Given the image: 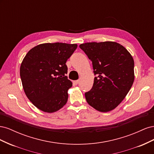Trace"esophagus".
I'll list each match as a JSON object with an SVG mask.
<instances>
[{"label": "esophagus", "mask_w": 154, "mask_h": 154, "mask_svg": "<svg viewBox=\"0 0 154 154\" xmlns=\"http://www.w3.org/2000/svg\"><path fill=\"white\" fill-rule=\"evenodd\" d=\"M79 82H80V80H75V81H74V82H73V83H74V84H75V85L78 84Z\"/></svg>", "instance_id": "1"}]
</instances>
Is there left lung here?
Masks as SVG:
<instances>
[{"label":"left lung","mask_w":154,"mask_h":154,"mask_svg":"<svg viewBox=\"0 0 154 154\" xmlns=\"http://www.w3.org/2000/svg\"><path fill=\"white\" fill-rule=\"evenodd\" d=\"M92 63L94 83L85 92L87 103L101 112L114 109L122 102L134 81V62L122 45L115 42L80 45Z\"/></svg>","instance_id":"1"}]
</instances>
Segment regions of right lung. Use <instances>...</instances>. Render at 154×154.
<instances>
[{
    "label": "right lung",
    "instance_id": "add662e5",
    "mask_svg": "<svg viewBox=\"0 0 154 154\" xmlns=\"http://www.w3.org/2000/svg\"><path fill=\"white\" fill-rule=\"evenodd\" d=\"M77 44L45 43L35 46L23 59L20 75L26 96L36 108L45 112L58 111L66 104L68 80L66 62Z\"/></svg>",
    "mask_w": 154,
    "mask_h": 154
}]
</instances>
